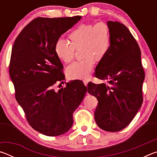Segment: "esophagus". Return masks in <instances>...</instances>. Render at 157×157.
<instances>
[{"label":"esophagus","instance_id":"34e87169","mask_svg":"<svg viewBox=\"0 0 157 157\" xmlns=\"http://www.w3.org/2000/svg\"><path fill=\"white\" fill-rule=\"evenodd\" d=\"M83 82H84V85L85 86H87V84H88V82H89V81L87 80V79H84L83 80Z\"/></svg>","mask_w":157,"mask_h":157}]
</instances>
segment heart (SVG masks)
Segmentation results:
<instances>
[{"label": "heart", "instance_id": "obj_1", "mask_svg": "<svg viewBox=\"0 0 157 157\" xmlns=\"http://www.w3.org/2000/svg\"><path fill=\"white\" fill-rule=\"evenodd\" d=\"M68 40L69 44L62 39L55 42V55L62 62L70 63L73 59L74 50L81 48L82 59L69 66L66 68V74L71 79H86L91 75L95 60H103L109 51L110 28L105 22L95 25L84 23L69 34Z\"/></svg>", "mask_w": 157, "mask_h": 157}]
</instances>
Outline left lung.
I'll return each instance as SVG.
<instances>
[{
  "instance_id": "8db88e82",
  "label": "left lung",
  "mask_w": 157,
  "mask_h": 157,
  "mask_svg": "<svg viewBox=\"0 0 157 157\" xmlns=\"http://www.w3.org/2000/svg\"><path fill=\"white\" fill-rule=\"evenodd\" d=\"M111 47L98 63L95 75L105 82L89 84L88 93L97 98L94 113L98 126L107 132H118L131 123L143 103L145 73L140 48L125 25L107 21Z\"/></svg>"
}]
</instances>
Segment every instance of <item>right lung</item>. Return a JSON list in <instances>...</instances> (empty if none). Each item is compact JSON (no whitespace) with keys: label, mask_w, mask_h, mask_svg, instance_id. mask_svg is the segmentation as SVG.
<instances>
[{"label":"right lung","mask_w":157,"mask_h":157,"mask_svg":"<svg viewBox=\"0 0 157 157\" xmlns=\"http://www.w3.org/2000/svg\"><path fill=\"white\" fill-rule=\"evenodd\" d=\"M81 18L38 17L23 29L13 45L10 75L16 99L30 125L46 136H59L71 129L73 113L87 91L79 80L54 89L65 79L55 53V42Z\"/></svg>","instance_id":"1"}]
</instances>
